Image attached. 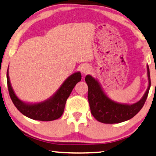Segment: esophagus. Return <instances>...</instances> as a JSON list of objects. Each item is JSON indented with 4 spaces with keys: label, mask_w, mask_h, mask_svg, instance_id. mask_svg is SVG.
Masks as SVG:
<instances>
[{
    "label": "esophagus",
    "mask_w": 156,
    "mask_h": 156,
    "mask_svg": "<svg viewBox=\"0 0 156 156\" xmlns=\"http://www.w3.org/2000/svg\"><path fill=\"white\" fill-rule=\"evenodd\" d=\"M91 67L88 65H84L82 69H81V71L83 74H87L90 72Z\"/></svg>",
    "instance_id": "esophagus-1"
}]
</instances>
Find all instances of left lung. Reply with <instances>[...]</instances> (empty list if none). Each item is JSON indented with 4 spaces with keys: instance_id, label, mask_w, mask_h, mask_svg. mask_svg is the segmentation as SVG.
I'll return each instance as SVG.
<instances>
[{
    "instance_id": "1",
    "label": "left lung",
    "mask_w": 156,
    "mask_h": 156,
    "mask_svg": "<svg viewBox=\"0 0 156 156\" xmlns=\"http://www.w3.org/2000/svg\"><path fill=\"white\" fill-rule=\"evenodd\" d=\"M149 86L144 96L137 103L126 104L115 102L108 97L98 81L90 75L86 76L88 85V101L91 115L96 120L103 123H117L129 120L142 109L151 87L149 67L147 65Z\"/></svg>"
}]
</instances>
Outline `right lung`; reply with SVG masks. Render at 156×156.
<instances>
[{"label":"right lung","instance_id":"right-lung-1","mask_svg":"<svg viewBox=\"0 0 156 156\" xmlns=\"http://www.w3.org/2000/svg\"><path fill=\"white\" fill-rule=\"evenodd\" d=\"M81 77L80 71L74 73L66 79L51 97L40 103H28L23 102L17 97L12 87L8 70L7 71V87L15 107L27 117L44 122L58 119L62 115L66 101L75 85L81 80Z\"/></svg>","mask_w":156,"mask_h":156}]
</instances>
